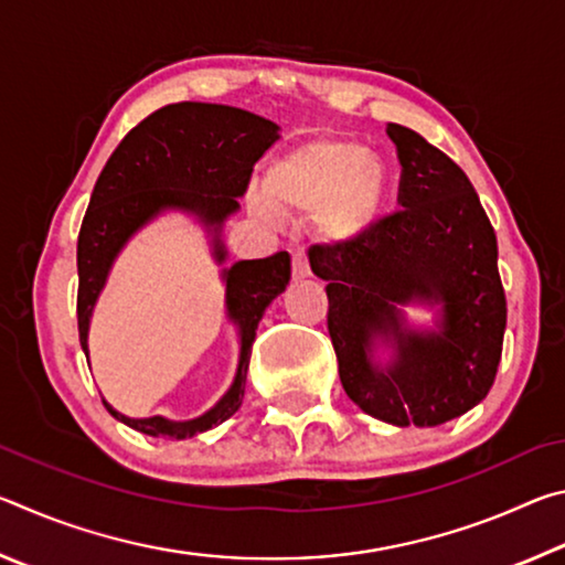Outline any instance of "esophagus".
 I'll return each instance as SVG.
<instances>
[{"mask_svg":"<svg viewBox=\"0 0 565 565\" xmlns=\"http://www.w3.org/2000/svg\"><path fill=\"white\" fill-rule=\"evenodd\" d=\"M311 274L309 269V259H306L303 252L294 254V279H306Z\"/></svg>","mask_w":565,"mask_h":565,"instance_id":"esophagus-1","label":"esophagus"}]
</instances>
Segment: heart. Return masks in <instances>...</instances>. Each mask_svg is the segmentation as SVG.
I'll return each mask as SVG.
<instances>
[{
	"label": "heart",
	"mask_w": 565,
	"mask_h": 565,
	"mask_svg": "<svg viewBox=\"0 0 565 565\" xmlns=\"http://www.w3.org/2000/svg\"><path fill=\"white\" fill-rule=\"evenodd\" d=\"M388 204L384 161L349 139H311L276 157L264 174V196L252 199L256 216L317 214L323 242L351 248L366 244Z\"/></svg>",
	"instance_id": "1"
}]
</instances>
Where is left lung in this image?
Returning <instances> with one entry per match:
<instances>
[{"label": "left lung", "instance_id": "obj_1", "mask_svg": "<svg viewBox=\"0 0 565 565\" xmlns=\"http://www.w3.org/2000/svg\"><path fill=\"white\" fill-rule=\"evenodd\" d=\"M401 161L398 204L366 244L311 246L327 281L329 333L347 396L394 426H441L489 396L505 294L499 244L463 169L414 129L388 124ZM439 306L436 330H411L398 305ZM395 359L373 361L375 341Z\"/></svg>", "mask_w": 565, "mask_h": 565}]
</instances>
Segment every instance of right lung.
<instances>
[{"mask_svg":"<svg viewBox=\"0 0 565 565\" xmlns=\"http://www.w3.org/2000/svg\"><path fill=\"white\" fill-rule=\"evenodd\" d=\"M276 139L279 127L259 114L204 102L161 107L121 139L94 184L76 242V321L87 356L94 303L124 244L161 212L179 209L194 214L212 232L214 259L222 264L226 259L222 226L238 209L236 199L244 196L254 164ZM222 276L226 281V313L242 337L232 388L214 408L191 420L129 418L102 398L109 414L134 431L181 441L224 424L242 406L256 329L266 306L291 279V256L279 252L266 259L236 262Z\"/></svg>","mask_w":565,"mask_h":565,"instance_id":"1","label":"right lung"}]
</instances>
